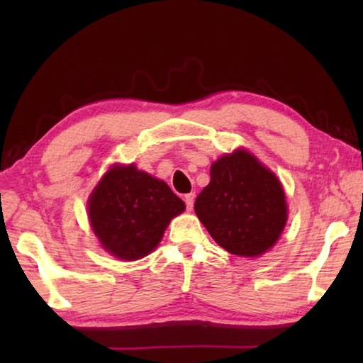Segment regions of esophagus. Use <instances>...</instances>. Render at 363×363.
<instances>
[{
	"instance_id": "1",
	"label": "esophagus",
	"mask_w": 363,
	"mask_h": 363,
	"mask_svg": "<svg viewBox=\"0 0 363 363\" xmlns=\"http://www.w3.org/2000/svg\"><path fill=\"white\" fill-rule=\"evenodd\" d=\"M194 203H195V194H189L186 195V206H187V211L190 212L194 209Z\"/></svg>"
}]
</instances>
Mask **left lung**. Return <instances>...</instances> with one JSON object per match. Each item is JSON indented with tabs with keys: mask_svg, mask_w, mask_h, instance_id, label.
<instances>
[{
	"mask_svg": "<svg viewBox=\"0 0 363 363\" xmlns=\"http://www.w3.org/2000/svg\"><path fill=\"white\" fill-rule=\"evenodd\" d=\"M195 212L221 248L242 257L267 252L287 223L282 184L242 148L213 162Z\"/></svg>",
	"mask_w": 363,
	"mask_h": 363,
	"instance_id": "left-lung-1",
	"label": "left lung"
}]
</instances>
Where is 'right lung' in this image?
<instances>
[{"label": "right lung", "mask_w": 363, "mask_h": 363, "mask_svg": "<svg viewBox=\"0 0 363 363\" xmlns=\"http://www.w3.org/2000/svg\"><path fill=\"white\" fill-rule=\"evenodd\" d=\"M186 209L164 181L115 164L87 203L91 229L103 248L120 260H137L156 248L172 218Z\"/></svg>", "instance_id": "obj_1"}]
</instances>
